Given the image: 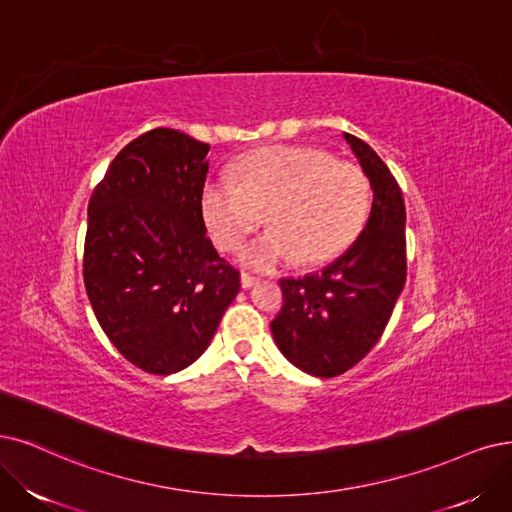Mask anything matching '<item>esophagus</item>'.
<instances>
[{
    "label": "esophagus",
    "instance_id": "obj_1",
    "mask_svg": "<svg viewBox=\"0 0 512 512\" xmlns=\"http://www.w3.org/2000/svg\"><path fill=\"white\" fill-rule=\"evenodd\" d=\"M257 282H259V278L253 276V274H246V272L240 274V285H242V289H251V287L257 285Z\"/></svg>",
    "mask_w": 512,
    "mask_h": 512
}]
</instances>
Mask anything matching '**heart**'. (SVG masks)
Here are the masks:
<instances>
[{
  "label": "heart",
  "instance_id": "obj_1",
  "mask_svg": "<svg viewBox=\"0 0 512 512\" xmlns=\"http://www.w3.org/2000/svg\"><path fill=\"white\" fill-rule=\"evenodd\" d=\"M234 178L208 179L200 211L223 251L236 249L268 219L272 230L240 251V261L255 270H274L295 257L299 263L327 261L354 240L369 213L367 175L320 149H255L234 164Z\"/></svg>",
  "mask_w": 512,
  "mask_h": 512
}]
</instances>
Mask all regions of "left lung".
<instances>
[{
  "mask_svg": "<svg viewBox=\"0 0 512 512\" xmlns=\"http://www.w3.org/2000/svg\"><path fill=\"white\" fill-rule=\"evenodd\" d=\"M373 189L371 215L350 249L320 272L282 278L272 320L278 350L297 369L335 377L363 361L382 337L407 278L405 202L382 158L344 132Z\"/></svg>",
  "mask_w": 512,
  "mask_h": 512,
  "instance_id": "8db88e82",
  "label": "left lung"
}]
</instances>
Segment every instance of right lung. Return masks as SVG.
Segmentation results:
<instances>
[{"label":"right lung","instance_id":"1","mask_svg":"<svg viewBox=\"0 0 512 512\" xmlns=\"http://www.w3.org/2000/svg\"><path fill=\"white\" fill-rule=\"evenodd\" d=\"M211 145L175 128L130 141L88 202L84 285L109 342L170 375L208 348L240 274L206 238L200 194Z\"/></svg>","mask_w":512,"mask_h":512}]
</instances>
